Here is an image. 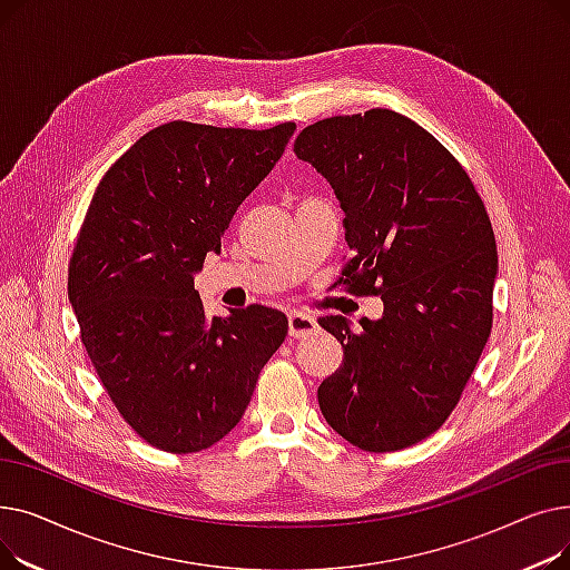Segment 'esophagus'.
Listing matches in <instances>:
<instances>
[{"instance_id":"1","label":"esophagus","mask_w":570,"mask_h":570,"mask_svg":"<svg viewBox=\"0 0 570 570\" xmlns=\"http://www.w3.org/2000/svg\"><path fill=\"white\" fill-rule=\"evenodd\" d=\"M316 331H318V323H316L314 316L301 314V312L288 314V335H291L293 340H297V337H309V335H314Z\"/></svg>"}]
</instances>
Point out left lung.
Here are the masks:
<instances>
[{"label":"left lung","mask_w":570,"mask_h":570,"mask_svg":"<svg viewBox=\"0 0 570 570\" xmlns=\"http://www.w3.org/2000/svg\"><path fill=\"white\" fill-rule=\"evenodd\" d=\"M293 153L344 213L353 256L340 284L383 301L361 333L318 318L344 346L318 387L321 413L363 451H402L445 423L488 344L499 267L485 205L458 159L395 110L321 119Z\"/></svg>","instance_id":"8db88e82"}]
</instances>
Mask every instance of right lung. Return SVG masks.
<instances>
[{"instance_id":"right-lung-1","label":"right lung","mask_w":570,"mask_h":570,"mask_svg":"<svg viewBox=\"0 0 570 570\" xmlns=\"http://www.w3.org/2000/svg\"><path fill=\"white\" fill-rule=\"evenodd\" d=\"M293 131L177 119L138 138L89 203L69 303L112 404L159 451L198 453L224 439L288 335L273 307L205 316L194 277Z\"/></svg>"}]
</instances>
